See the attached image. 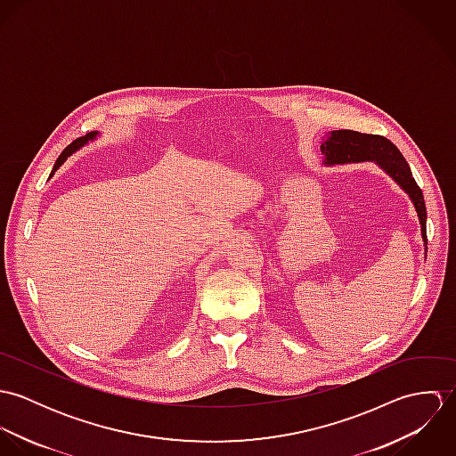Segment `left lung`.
Segmentation results:
<instances>
[{"mask_svg":"<svg viewBox=\"0 0 456 456\" xmlns=\"http://www.w3.org/2000/svg\"><path fill=\"white\" fill-rule=\"evenodd\" d=\"M326 163H358V161H376L381 165L391 177L409 193L421 224L423 242L427 246V207L423 193L416 184L412 172L403 159L402 152L391 143L387 136L360 133L353 130L331 131L325 143H322Z\"/></svg>","mask_w":456,"mask_h":456,"instance_id":"left-lung-1","label":"left lung"}]
</instances>
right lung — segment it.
<instances>
[{
	"label": "right lung",
	"instance_id": "add662e5",
	"mask_svg": "<svg viewBox=\"0 0 456 456\" xmlns=\"http://www.w3.org/2000/svg\"><path fill=\"white\" fill-rule=\"evenodd\" d=\"M94 136H96V133H94V131H91V133H87L86 136H80V138L73 140V142H71V143L66 147L65 151L60 154V158L56 159V165H54V168H53V174H54V172H56V170H58V168H60V167L65 163L66 158H68V156H71V154H73L77 149H80V147H82V145H84L87 140H91V138H94ZM53 174H51V175H53Z\"/></svg>",
	"mask_w": 456,
	"mask_h": 456
}]
</instances>
